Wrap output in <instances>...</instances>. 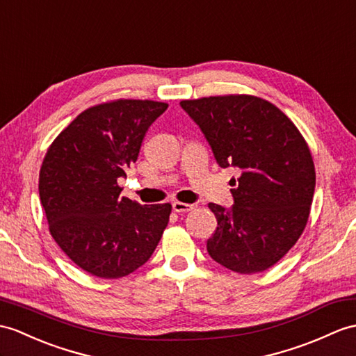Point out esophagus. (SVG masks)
<instances>
[{
  "label": "esophagus",
  "mask_w": 356,
  "mask_h": 356,
  "mask_svg": "<svg viewBox=\"0 0 356 356\" xmlns=\"http://www.w3.org/2000/svg\"><path fill=\"white\" fill-rule=\"evenodd\" d=\"M195 208V204H189V203H184V202H172V211L175 212H189Z\"/></svg>",
  "instance_id": "1"
}]
</instances>
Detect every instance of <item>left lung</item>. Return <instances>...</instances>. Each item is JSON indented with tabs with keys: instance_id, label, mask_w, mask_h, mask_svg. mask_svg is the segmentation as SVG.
Wrapping results in <instances>:
<instances>
[{
	"instance_id": "obj_1",
	"label": "left lung",
	"mask_w": 356,
	"mask_h": 356,
	"mask_svg": "<svg viewBox=\"0 0 356 356\" xmlns=\"http://www.w3.org/2000/svg\"><path fill=\"white\" fill-rule=\"evenodd\" d=\"M202 129L220 167H236L230 209L209 203L217 229L211 258L239 275L275 266L290 252L309 218L316 168L307 140L273 103L247 94L181 100Z\"/></svg>"
}]
</instances>
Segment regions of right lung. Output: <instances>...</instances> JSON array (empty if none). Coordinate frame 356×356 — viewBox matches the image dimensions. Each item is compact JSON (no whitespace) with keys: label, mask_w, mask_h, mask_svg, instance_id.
Instances as JSON below:
<instances>
[{"label":"right lung","mask_w":356,"mask_h":356,"mask_svg":"<svg viewBox=\"0 0 356 356\" xmlns=\"http://www.w3.org/2000/svg\"><path fill=\"white\" fill-rule=\"evenodd\" d=\"M168 104L118 100L88 107L48 147L39 197L49 234L81 270L102 279L130 275L150 259L171 204L121 197L118 179L136 162L152 122Z\"/></svg>","instance_id":"add662e5"}]
</instances>
